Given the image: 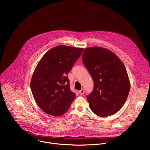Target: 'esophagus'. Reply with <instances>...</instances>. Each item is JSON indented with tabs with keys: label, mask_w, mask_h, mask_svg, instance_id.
Listing matches in <instances>:
<instances>
[{
	"label": "esophagus",
	"mask_w": 150,
	"mask_h": 150,
	"mask_svg": "<svg viewBox=\"0 0 150 150\" xmlns=\"http://www.w3.org/2000/svg\"><path fill=\"white\" fill-rule=\"evenodd\" d=\"M84 90L83 88H82L81 90L79 91V93L80 94V95H83L84 94Z\"/></svg>",
	"instance_id": "1"
}]
</instances>
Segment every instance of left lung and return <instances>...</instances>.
<instances>
[{
	"mask_svg": "<svg viewBox=\"0 0 150 150\" xmlns=\"http://www.w3.org/2000/svg\"><path fill=\"white\" fill-rule=\"evenodd\" d=\"M82 60L94 83L93 92L87 96L92 111L100 117L117 112L124 105L130 90L123 63L113 52L100 47L84 49Z\"/></svg>",
	"mask_w": 150,
	"mask_h": 150,
	"instance_id": "1",
	"label": "left lung"
}]
</instances>
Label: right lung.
Masks as SVG:
<instances>
[{
  "label": "right lung",
  "mask_w": 150,
  "mask_h": 150,
  "mask_svg": "<svg viewBox=\"0 0 150 150\" xmlns=\"http://www.w3.org/2000/svg\"><path fill=\"white\" fill-rule=\"evenodd\" d=\"M83 48L60 45L48 50L36 66L30 82L34 99L46 114L59 117L69 109L76 94L67 76Z\"/></svg>",
  "instance_id": "1"
}]
</instances>
